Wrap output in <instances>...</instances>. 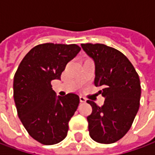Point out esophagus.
Returning <instances> with one entry per match:
<instances>
[{"instance_id": "obj_1", "label": "esophagus", "mask_w": 155, "mask_h": 155, "mask_svg": "<svg viewBox=\"0 0 155 155\" xmlns=\"http://www.w3.org/2000/svg\"><path fill=\"white\" fill-rule=\"evenodd\" d=\"M80 101H81V102H85V101H86V99H85V97H83V96H80Z\"/></svg>"}]
</instances>
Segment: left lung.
<instances>
[{"label":"left lung","mask_w":155,"mask_h":155,"mask_svg":"<svg viewBox=\"0 0 155 155\" xmlns=\"http://www.w3.org/2000/svg\"><path fill=\"white\" fill-rule=\"evenodd\" d=\"M96 67L95 85L105 97L99 107L87 101L92 112L87 117L89 134L94 141L112 143L130 129L139 108L141 85L132 63L117 49L101 44H82Z\"/></svg>","instance_id":"obj_1"}]
</instances>
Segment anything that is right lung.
Masks as SVG:
<instances>
[{
    "mask_svg": "<svg viewBox=\"0 0 155 155\" xmlns=\"http://www.w3.org/2000/svg\"><path fill=\"white\" fill-rule=\"evenodd\" d=\"M80 51L76 44L37 45L25 55L14 75L17 115L29 135L43 144L58 143L67 136L80 98L74 93L57 97L51 81L60 80L67 64Z\"/></svg>",
    "mask_w": 155,
    "mask_h": 155,
    "instance_id": "right-lung-1",
    "label": "right lung"
}]
</instances>
